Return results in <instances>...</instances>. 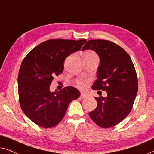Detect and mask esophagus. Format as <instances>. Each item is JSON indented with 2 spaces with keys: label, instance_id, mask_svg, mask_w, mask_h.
Wrapping results in <instances>:
<instances>
[{
  "label": "esophagus",
  "instance_id": "34e87169",
  "mask_svg": "<svg viewBox=\"0 0 154 154\" xmlns=\"http://www.w3.org/2000/svg\"><path fill=\"white\" fill-rule=\"evenodd\" d=\"M88 97V94L85 93V92H81V97L82 99H84V98H86Z\"/></svg>",
  "mask_w": 154,
  "mask_h": 154
}]
</instances>
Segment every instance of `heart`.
<instances>
[{
  "mask_svg": "<svg viewBox=\"0 0 154 154\" xmlns=\"http://www.w3.org/2000/svg\"><path fill=\"white\" fill-rule=\"evenodd\" d=\"M83 58L84 60H89V59L98 58L97 54L92 50H86L83 52ZM77 85L81 88H85L86 86L85 81L83 80H78Z\"/></svg>",
  "mask_w": 154,
  "mask_h": 154,
  "instance_id": "obj_1",
  "label": "heart"
}]
</instances>
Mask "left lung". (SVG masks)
I'll list each match as a JSON object with an SVG mask.
<instances>
[{
	"label": "left lung",
	"mask_w": 154,
	"mask_h": 154,
	"mask_svg": "<svg viewBox=\"0 0 154 154\" xmlns=\"http://www.w3.org/2000/svg\"><path fill=\"white\" fill-rule=\"evenodd\" d=\"M85 50H93L100 60L97 79L92 88L107 92L106 97H94L97 106L89 113L90 117L100 127H113L129 114L133 106L138 90L134 64L125 50L109 41L90 40L82 48Z\"/></svg>",
	"instance_id": "1"
}]
</instances>
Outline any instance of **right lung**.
I'll return each mask as SVG.
<instances>
[{
	"instance_id": "1",
	"label": "right lung",
	"mask_w": 154,
	"mask_h": 154,
	"mask_svg": "<svg viewBox=\"0 0 154 154\" xmlns=\"http://www.w3.org/2000/svg\"><path fill=\"white\" fill-rule=\"evenodd\" d=\"M85 41L48 40L33 48L23 60L18 75L20 106L38 125L52 128L57 125L70 102L81 95L72 86L51 92L50 85L54 77L63 72L65 59L81 49Z\"/></svg>"
}]
</instances>
